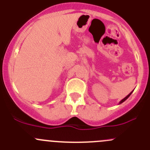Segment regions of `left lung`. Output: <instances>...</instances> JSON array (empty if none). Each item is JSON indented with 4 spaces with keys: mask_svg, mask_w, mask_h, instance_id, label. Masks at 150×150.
I'll return each instance as SVG.
<instances>
[{
    "mask_svg": "<svg viewBox=\"0 0 150 150\" xmlns=\"http://www.w3.org/2000/svg\"><path fill=\"white\" fill-rule=\"evenodd\" d=\"M133 91H134V90H133V91H131V93H129V94H128V96H125V98H124V99H122V100H121V101H120V102H119V104H122V102H125V100H126V99H128V97H129V96H131V93H132V92H133Z\"/></svg>",
    "mask_w": 150,
    "mask_h": 150,
    "instance_id": "obj_1",
    "label": "left lung"
}]
</instances>
